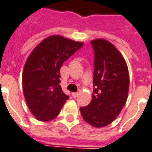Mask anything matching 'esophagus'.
Wrapping results in <instances>:
<instances>
[{
  "label": "esophagus",
  "instance_id": "obj_1",
  "mask_svg": "<svg viewBox=\"0 0 152 152\" xmlns=\"http://www.w3.org/2000/svg\"><path fill=\"white\" fill-rule=\"evenodd\" d=\"M77 95H78V93L77 92H74V93H72V96L74 97V98H76L77 96Z\"/></svg>",
  "mask_w": 152,
  "mask_h": 152
}]
</instances>
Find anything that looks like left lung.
Segmentation results:
<instances>
[{
  "instance_id": "left-lung-1",
  "label": "left lung",
  "mask_w": 152,
  "mask_h": 152,
  "mask_svg": "<svg viewBox=\"0 0 152 152\" xmlns=\"http://www.w3.org/2000/svg\"><path fill=\"white\" fill-rule=\"evenodd\" d=\"M91 44L95 55L92 99L80 111L88 124L100 128L111 124L126 104L129 72L126 61L113 44L102 39Z\"/></svg>"
}]
</instances>
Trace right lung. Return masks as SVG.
Instances as JSON below:
<instances>
[{
	"mask_svg": "<svg viewBox=\"0 0 152 152\" xmlns=\"http://www.w3.org/2000/svg\"><path fill=\"white\" fill-rule=\"evenodd\" d=\"M83 45L81 42L52 35L44 39L28 56L23 72V94L37 120L54 119L69 99L59 84L60 69Z\"/></svg>",
	"mask_w": 152,
	"mask_h": 152,
	"instance_id": "1",
	"label": "right lung"
}]
</instances>
